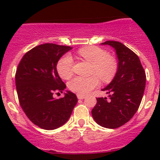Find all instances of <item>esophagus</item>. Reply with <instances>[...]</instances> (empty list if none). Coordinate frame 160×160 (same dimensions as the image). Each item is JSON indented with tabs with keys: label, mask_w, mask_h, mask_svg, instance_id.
Instances as JSON below:
<instances>
[{
	"label": "esophagus",
	"mask_w": 160,
	"mask_h": 160,
	"mask_svg": "<svg viewBox=\"0 0 160 160\" xmlns=\"http://www.w3.org/2000/svg\"><path fill=\"white\" fill-rule=\"evenodd\" d=\"M77 98H78V99H80V100H83V98H85V95H83V94H77Z\"/></svg>",
	"instance_id": "34e87169"
}]
</instances>
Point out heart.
I'll return each mask as SVG.
<instances>
[{
	"label": "heart",
	"instance_id": "1",
	"mask_svg": "<svg viewBox=\"0 0 160 160\" xmlns=\"http://www.w3.org/2000/svg\"><path fill=\"white\" fill-rule=\"evenodd\" d=\"M80 57L93 64L92 73H96L104 82L110 81L115 75L117 63L113 58L108 56L104 50L96 47L88 46L82 48L78 51ZM73 59L70 54L64 55L57 63V71L62 79L67 80L72 75ZM99 79L96 75L90 77H75L69 82L70 90L79 94H88L99 85Z\"/></svg>",
	"mask_w": 160,
	"mask_h": 160
}]
</instances>
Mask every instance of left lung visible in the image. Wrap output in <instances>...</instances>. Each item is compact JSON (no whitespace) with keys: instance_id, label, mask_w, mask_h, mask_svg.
I'll use <instances>...</instances> for the list:
<instances>
[{"instance_id":"obj_1","label":"left lung","mask_w":160,"mask_h":160,"mask_svg":"<svg viewBox=\"0 0 160 160\" xmlns=\"http://www.w3.org/2000/svg\"><path fill=\"white\" fill-rule=\"evenodd\" d=\"M101 45L114 48L118 62L114 77L102 89L109 100L97 98L91 114L101 126L116 128L127 123L138 109L146 88V72L138 56L124 44L106 41Z\"/></svg>"}]
</instances>
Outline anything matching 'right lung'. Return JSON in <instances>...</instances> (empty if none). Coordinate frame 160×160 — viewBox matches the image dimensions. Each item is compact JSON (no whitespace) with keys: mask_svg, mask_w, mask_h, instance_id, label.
I'll return each mask as SVG.
<instances>
[{"mask_svg":"<svg viewBox=\"0 0 160 160\" xmlns=\"http://www.w3.org/2000/svg\"><path fill=\"white\" fill-rule=\"evenodd\" d=\"M72 47L45 43L33 48L22 57L15 75L19 103L32 122L39 128L53 130L70 118L77 103L75 93L66 90L62 98L53 93H62L66 84L58 74L56 66Z\"/></svg>","mask_w":160,"mask_h":160,"instance_id":"1","label":"right lung"}]
</instances>
